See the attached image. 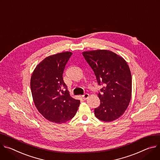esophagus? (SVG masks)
Returning a JSON list of instances; mask_svg holds the SVG:
<instances>
[{"mask_svg":"<svg viewBox=\"0 0 160 160\" xmlns=\"http://www.w3.org/2000/svg\"><path fill=\"white\" fill-rule=\"evenodd\" d=\"M89 94H88V93H85V94H84L82 96V98L84 99V100H86L88 97H89Z\"/></svg>","mask_w":160,"mask_h":160,"instance_id":"34e87169","label":"esophagus"}]
</instances>
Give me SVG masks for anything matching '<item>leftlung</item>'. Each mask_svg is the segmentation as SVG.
I'll list each match as a JSON object with an SVG mask.
<instances>
[{
  "instance_id": "8db88e82",
  "label": "left lung",
  "mask_w": 160,
  "mask_h": 160,
  "mask_svg": "<svg viewBox=\"0 0 160 160\" xmlns=\"http://www.w3.org/2000/svg\"><path fill=\"white\" fill-rule=\"evenodd\" d=\"M82 55L93 69L98 84L104 85L98 94L100 105L95 109V116L105 122L116 120L125 112L132 97L128 65L122 57L109 50L84 51Z\"/></svg>"
}]
</instances>
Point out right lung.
<instances>
[{
    "label": "right lung",
    "instance_id": "right-lung-1",
    "mask_svg": "<svg viewBox=\"0 0 160 160\" xmlns=\"http://www.w3.org/2000/svg\"><path fill=\"white\" fill-rule=\"evenodd\" d=\"M72 52L50 55L33 70L30 79L33 103L38 111L48 121L63 123L76 114L80 101L70 95L63 80L65 67Z\"/></svg>",
    "mask_w": 160,
    "mask_h": 160
}]
</instances>
